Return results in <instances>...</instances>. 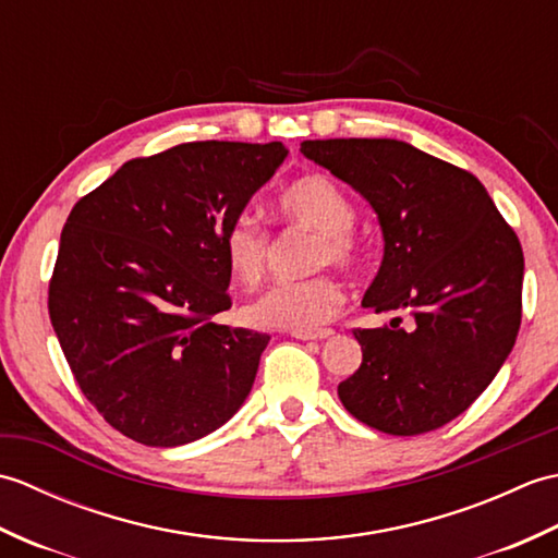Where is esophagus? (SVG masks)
<instances>
[{
	"instance_id": "obj_1",
	"label": "esophagus",
	"mask_w": 558,
	"mask_h": 558,
	"mask_svg": "<svg viewBox=\"0 0 558 558\" xmlns=\"http://www.w3.org/2000/svg\"><path fill=\"white\" fill-rule=\"evenodd\" d=\"M292 338H300V340H326L333 336V330L330 328H316V330H290Z\"/></svg>"
}]
</instances>
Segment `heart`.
<instances>
[{"instance_id": "obj_1", "label": "heart", "mask_w": 558, "mask_h": 558, "mask_svg": "<svg viewBox=\"0 0 558 558\" xmlns=\"http://www.w3.org/2000/svg\"><path fill=\"white\" fill-rule=\"evenodd\" d=\"M278 216L318 234L314 246V268L336 264L340 268L357 266L360 242L350 232L354 206L338 184L326 177H304L278 198ZM222 260L230 278L242 288H256L266 278L270 260V234L252 216L234 218L220 236ZM345 304V292L333 278L314 276L298 282H280L244 310V318L254 328L314 330L330 322Z\"/></svg>"}]
</instances>
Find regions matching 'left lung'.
<instances>
[{"instance_id": "8db88e82", "label": "left lung", "mask_w": 558, "mask_h": 558, "mask_svg": "<svg viewBox=\"0 0 558 558\" xmlns=\"http://www.w3.org/2000/svg\"><path fill=\"white\" fill-rule=\"evenodd\" d=\"M300 150L369 201L381 225L384 260L362 306L410 316L408 328L354 330L362 364L338 386L342 405L384 434L434 432L482 396L515 345L518 236L475 174L405 141L326 138Z\"/></svg>"}]
</instances>
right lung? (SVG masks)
I'll list each match as a JSON object with an SVG mask.
<instances>
[{
    "mask_svg": "<svg viewBox=\"0 0 558 558\" xmlns=\"http://www.w3.org/2000/svg\"><path fill=\"white\" fill-rule=\"evenodd\" d=\"M288 148L194 141L124 162L71 208L50 322L105 422L156 448L192 444L242 408L270 336L228 312L220 236Z\"/></svg>",
    "mask_w": 558,
    "mask_h": 558,
    "instance_id": "obj_1",
    "label": "right lung"
}]
</instances>
